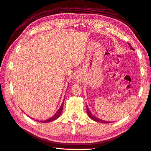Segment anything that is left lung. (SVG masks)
Instances as JSON below:
<instances>
[{
  "label": "left lung",
  "mask_w": 151,
  "mask_h": 151,
  "mask_svg": "<svg viewBox=\"0 0 151 151\" xmlns=\"http://www.w3.org/2000/svg\"><path fill=\"white\" fill-rule=\"evenodd\" d=\"M128 45H129V47H130V49H132V50H134V49L132 47V46H131L129 43H128ZM86 111H87V113H88V116H89V117L90 119H92V120H94V121H95V122H100V123H110L109 122H106V121H103V120H102V119H98V118H96V117L94 116H93V115L92 114V113L90 111V110H89V109H88V106H87V105H86Z\"/></svg>",
  "instance_id": "8db88e82"
}]
</instances>
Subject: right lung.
<instances>
[{"mask_svg": "<svg viewBox=\"0 0 151 151\" xmlns=\"http://www.w3.org/2000/svg\"><path fill=\"white\" fill-rule=\"evenodd\" d=\"M63 103H64V102H63V104H61V107H60V108L58 109V110H57V111L53 115V116L50 117V118L47 119L46 120H35V121L39 122H42V123H48V122H53V121H54V120L57 119L60 116V115H61V112L63 111Z\"/></svg>", "mask_w": 151, "mask_h": 151, "instance_id": "1", "label": "right lung"}]
</instances>
